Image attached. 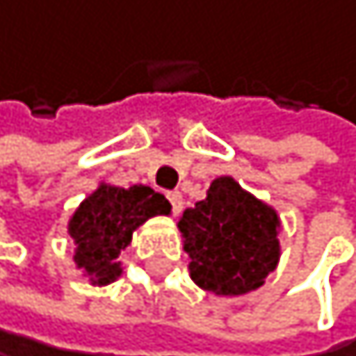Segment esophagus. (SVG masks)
I'll list each match as a JSON object with an SVG mask.
<instances>
[{
    "mask_svg": "<svg viewBox=\"0 0 356 356\" xmlns=\"http://www.w3.org/2000/svg\"><path fill=\"white\" fill-rule=\"evenodd\" d=\"M168 200H170V204H172V213H175V215H179L181 209H184V197H181V193H179V191L168 193Z\"/></svg>",
    "mask_w": 356,
    "mask_h": 356,
    "instance_id": "esophagus-1",
    "label": "esophagus"
}]
</instances>
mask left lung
Segmentation results:
<instances>
[{
  "mask_svg": "<svg viewBox=\"0 0 356 356\" xmlns=\"http://www.w3.org/2000/svg\"><path fill=\"white\" fill-rule=\"evenodd\" d=\"M188 271L215 296H244L265 285L280 260V215L229 175L215 177L206 197L177 222Z\"/></svg>",
  "mask_w": 356,
  "mask_h": 356,
  "instance_id": "8db88e82",
  "label": "left lung"
}]
</instances>
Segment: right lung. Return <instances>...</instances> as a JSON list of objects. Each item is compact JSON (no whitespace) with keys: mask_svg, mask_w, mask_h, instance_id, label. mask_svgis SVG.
I'll return each mask as SVG.
<instances>
[{"mask_svg":"<svg viewBox=\"0 0 356 356\" xmlns=\"http://www.w3.org/2000/svg\"><path fill=\"white\" fill-rule=\"evenodd\" d=\"M172 206L150 186L134 184L129 188L100 181L87 195L67 222L74 240V265L89 285L105 287L121 278L118 256L129 247L132 233L156 215H170Z\"/></svg>","mask_w":356,"mask_h":356,"instance_id":"right-lung-1","label":"right lung"}]
</instances>
